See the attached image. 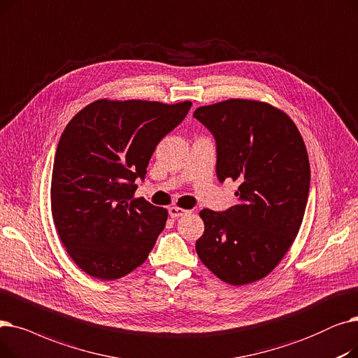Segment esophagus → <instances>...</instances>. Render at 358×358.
<instances>
[{
  "mask_svg": "<svg viewBox=\"0 0 358 358\" xmlns=\"http://www.w3.org/2000/svg\"><path fill=\"white\" fill-rule=\"evenodd\" d=\"M188 213H189L188 210H183V208H179V207H170L169 208V215L172 218H179V217L188 214Z\"/></svg>",
  "mask_w": 358,
  "mask_h": 358,
  "instance_id": "obj_1",
  "label": "esophagus"
}]
</instances>
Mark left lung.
<instances>
[{"label":"left lung","mask_w":358,"mask_h":358,"mask_svg":"<svg viewBox=\"0 0 358 358\" xmlns=\"http://www.w3.org/2000/svg\"><path fill=\"white\" fill-rule=\"evenodd\" d=\"M215 138L220 182L233 180L237 203L202 210L196 253L231 285L266 277L293 245L304 217L310 166L304 141L282 110L265 101L229 99L194 112Z\"/></svg>","instance_id":"left-lung-1"}]
</instances>
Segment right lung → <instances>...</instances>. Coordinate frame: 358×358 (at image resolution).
Wrapping results in <instances>:
<instances>
[{"mask_svg": "<svg viewBox=\"0 0 358 358\" xmlns=\"http://www.w3.org/2000/svg\"><path fill=\"white\" fill-rule=\"evenodd\" d=\"M191 101L100 99L65 127L57 147L50 207L71 259L99 280H117L145 262L167 210L134 198L138 178Z\"/></svg>", "mask_w": 358, "mask_h": 358, "instance_id": "add662e5", "label": "right lung"}]
</instances>
